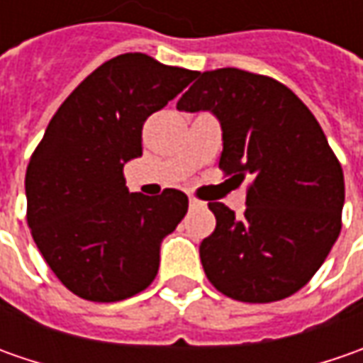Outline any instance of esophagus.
<instances>
[{"label": "esophagus", "instance_id": "esophagus-1", "mask_svg": "<svg viewBox=\"0 0 363 363\" xmlns=\"http://www.w3.org/2000/svg\"><path fill=\"white\" fill-rule=\"evenodd\" d=\"M198 206H203V203L196 198H189V208H198Z\"/></svg>", "mask_w": 363, "mask_h": 363}]
</instances>
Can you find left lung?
I'll return each mask as SVG.
<instances>
[{"instance_id": "1", "label": "left lung", "mask_w": 363, "mask_h": 363, "mask_svg": "<svg viewBox=\"0 0 363 363\" xmlns=\"http://www.w3.org/2000/svg\"><path fill=\"white\" fill-rule=\"evenodd\" d=\"M177 111L212 113L220 167L240 182L252 177L242 218L208 203L216 230L200 244L206 277L244 303L297 293L337 240L345 200L342 165L313 113L274 78L238 68L198 72Z\"/></svg>"}]
</instances>
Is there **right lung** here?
<instances>
[{
	"instance_id": "right-lung-1",
	"label": "right lung",
	"mask_w": 363,
	"mask_h": 363,
	"mask_svg": "<svg viewBox=\"0 0 363 363\" xmlns=\"http://www.w3.org/2000/svg\"><path fill=\"white\" fill-rule=\"evenodd\" d=\"M196 74L141 52L121 54L78 84L35 147L26 172L28 226L78 297L123 301L155 279L161 242L186 216L188 196L129 194L123 167L143 153L147 117Z\"/></svg>"
}]
</instances>
